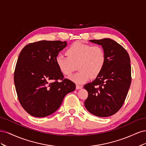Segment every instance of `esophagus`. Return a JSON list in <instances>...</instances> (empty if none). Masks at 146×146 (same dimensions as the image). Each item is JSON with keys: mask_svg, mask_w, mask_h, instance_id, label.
<instances>
[{"mask_svg": "<svg viewBox=\"0 0 146 146\" xmlns=\"http://www.w3.org/2000/svg\"><path fill=\"white\" fill-rule=\"evenodd\" d=\"M83 88V86H81V85H76V89L77 90H81Z\"/></svg>", "mask_w": 146, "mask_h": 146, "instance_id": "esophagus-1", "label": "esophagus"}]
</instances>
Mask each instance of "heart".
<instances>
[{"mask_svg":"<svg viewBox=\"0 0 146 146\" xmlns=\"http://www.w3.org/2000/svg\"><path fill=\"white\" fill-rule=\"evenodd\" d=\"M66 55H58L56 63L60 71L69 76L76 69L79 71L70 77L77 84H83L91 78L98 77L102 71L106 62V55L100 46H91L81 42H75L66 50Z\"/></svg>","mask_w":146,"mask_h":146,"instance_id":"1","label":"heart"}]
</instances>
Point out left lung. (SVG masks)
I'll list each match as a JSON object with an SVG mask.
<instances>
[{
    "mask_svg": "<svg viewBox=\"0 0 146 146\" xmlns=\"http://www.w3.org/2000/svg\"><path fill=\"white\" fill-rule=\"evenodd\" d=\"M90 41L102 46L106 62L99 76L84 86L88 92L85 106L95 116L108 117L121 109L129 91L131 81L130 56L125 48L113 39Z\"/></svg>",
    "mask_w": 146,
    "mask_h": 146,
    "instance_id": "obj_1",
    "label": "left lung"
}]
</instances>
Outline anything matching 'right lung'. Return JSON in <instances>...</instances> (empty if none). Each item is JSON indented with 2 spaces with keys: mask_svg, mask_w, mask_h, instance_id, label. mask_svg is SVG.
<instances>
[{
  "mask_svg": "<svg viewBox=\"0 0 146 146\" xmlns=\"http://www.w3.org/2000/svg\"><path fill=\"white\" fill-rule=\"evenodd\" d=\"M66 41H40L21 50L14 73L18 100L31 116L43 117L56 111L64 96L76 90V84L64 78L56 63Z\"/></svg>",
  "mask_w": 146,
  "mask_h": 146,
  "instance_id": "1",
  "label": "right lung"
}]
</instances>
